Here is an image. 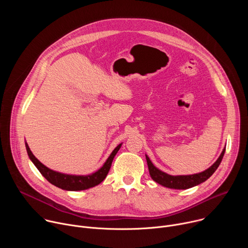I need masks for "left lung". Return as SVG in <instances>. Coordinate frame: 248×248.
Wrapping results in <instances>:
<instances>
[{
    "mask_svg": "<svg viewBox=\"0 0 248 248\" xmlns=\"http://www.w3.org/2000/svg\"><path fill=\"white\" fill-rule=\"evenodd\" d=\"M226 151V147L223 149L221 155L217 159V161L212 165L207 170L193 174H187V175H170L167 172H164L163 170L156 168L149 157L146 156V161L149 169V173L153 181H155L157 184L172 189H187L190 187H193L195 186H198L205 181H207L210 176L215 172V170L218 169L219 165L222 162V159L224 157Z\"/></svg>",
    "mask_w": 248,
    "mask_h": 248,
    "instance_id": "1",
    "label": "left lung"
}]
</instances>
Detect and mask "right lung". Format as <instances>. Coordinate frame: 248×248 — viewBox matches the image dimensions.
Listing matches in <instances>:
<instances>
[{
    "instance_id": "add662e5",
    "label": "right lung",
    "mask_w": 248,
    "mask_h": 248,
    "mask_svg": "<svg viewBox=\"0 0 248 248\" xmlns=\"http://www.w3.org/2000/svg\"><path fill=\"white\" fill-rule=\"evenodd\" d=\"M122 144L123 143L119 144L113 150V152L111 153V155L109 156L107 161L104 163V165L98 170H96L95 172H92L90 174H87V175H82V174L77 175V174H67V173L56 171V170L49 169L45 165H43L36 157L33 155V153L31 152L28 144L25 141V147H26L28 157L31 160V162L35 165V167L38 169V170L41 172V174L49 183H51L55 186L62 188L63 190H68V191L84 190V189L94 187V186H98L99 184H101L105 180L106 176H107V174L111 169L114 157L120 150Z\"/></svg>"
}]
</instances>
